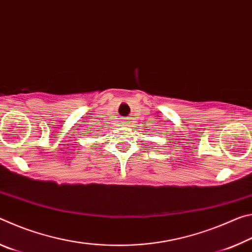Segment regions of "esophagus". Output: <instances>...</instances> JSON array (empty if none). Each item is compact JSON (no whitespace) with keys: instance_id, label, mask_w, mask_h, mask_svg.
<instances>
[{"instance_id":"34e87169","label":"esophagus","mask_w":252,"mask_h":252,"mask_svg":"<svg viewBox=\"0 0 252 252\" xmlns=\"http://www.w3.org/2000/svg\"><path fill=\"white\" fill-rule=\"evenodd\" d=\"M125 126H127V122H126V121L125 122Z\"/></svg>"}]
</instances>
